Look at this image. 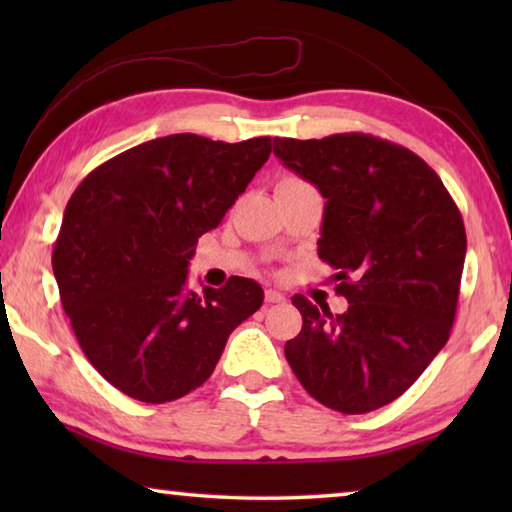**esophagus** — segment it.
<instances>
[{
    "label": "esophagus",
    "mask_w": 512,
    "mask_h": 512,
    "mask_svg": "<svg viewBox=\"0 0 512 512\" xmlns=\"http://www.w3.org/2000/svg\"><path fill=\"white\" fill-rule=\"evenodd\" d=\"M264 300L268 302V305H275V302H284L287 298H284V293H280V291H275V289H266V293H264Z\"/></svg>",
    "instance_id": "esophagus-1"
}]
</instances>
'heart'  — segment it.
I'll return each mask as SVG.
<instances>
[{
  "label": "heart",
  "mask_w": 512,
  "mask_h": 512,
  "mask_svg": "<svg viewBox=\"0 0 512 512\" xmlns=\"http://www.w3.org/2000/svg\"><path fill=\"white\" fill-rule=\"evenodd\" d=\"M280 183H302V180H298V178H282Z\"/></svg>",
  "instance_id": "heart-1"
}]
</instances>
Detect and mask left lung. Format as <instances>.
<instances>
[{
  "instance_id": "left-lung-1",
  "label": "left lung",
  "mask_w": 512,
  "mask_h": 512,
  "mask_svg": "<svg viewBox=\"0 0 512 512\" xmlns=\"http://www.w3.org/2000/svg\"><path fill=\"white\" fill-rule=\"evenodd\" d=\"M284 167L327 198L318 257L345 314L293 296L302 329L284 354L305 391L357 415L397 400L452 332L465 262L456 203L413 151L366 133L275 137Z\"/></svg>"
}]
</instances>
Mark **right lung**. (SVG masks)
Wrapping results in <instances>:
<instances>
[{
  "label": "right lung",
  "mask_w": 512,
  "mask_h": 512,
  "mask_svg": "<svg viewBox=\"0 0 512 512\" xmlns=\"http://www.w3.org/2000/svg\"><path fill=\"white\" fill-rule=\"evenodd\" d=\"M268 155L271 137L167 135L103 162L69 198L51 255L60 302L85 357L121 393L146 404L192 393L262 307L255 280L196 293L187 266Z\"/></svg>",
  "instance_id": "add662e5"
}]
</instances>
